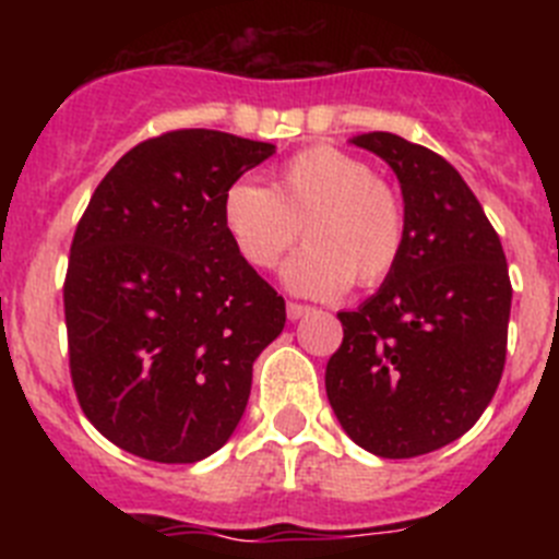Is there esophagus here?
<instances>
[{
	"label": "esophagus",
	"mask_w": 559,
	"mask_h": 559,
	"mask_svg": "<svg viewBox=\"0 0 559 559\" xmlns=\"http://www.w3.org/2000/svg\"><path fill=\"white\" fill-rule=\"evenodd\" d=\"M288 319L290 322H296V319H302V316H308L310 313V308L308 305H299V302H288Z\"/></svg>",
	"instance_id": "esophagus-1"
}]
</instances>
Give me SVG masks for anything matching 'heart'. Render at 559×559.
<instances>
[{"instance_id": "b5f03b06", "label": "heart", "mask_w": 559, "mask_h": 559, "mask_svg": "<svg viewBox=\"0 0 559 559\" xmlns=\"http://www.w3.org/2000/svg\"><path fill=\"white\" fill-rule=\"evenodd\" d=\"M221 221L246 265L269 271L296 243L305 249L283 269V283L310 299H335L349 285L374 288L400 263L406 212L397 192L364 159L316 145L276 167L271 187L235 181Z\"/></svg>"}]
</instances>
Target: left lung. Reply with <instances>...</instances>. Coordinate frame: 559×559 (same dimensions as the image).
<instances>
[{"label":"left lung","mask_w":559,"mask_h":559,"mask_svg":"<svg viewBox=\"0 0 559 559\" xmlns=\"http://www.w3.org/2000/svg\"><path fill=\"white\" fill-rule=\"evenodd\" d=\"M394 170L406 243L380 290L341 310L328 400L383 459L439 451L476 426L507 360L512 285L501 240L451 162L397 133L353 136Z\"/></svg>","instance_id":"1"}]
</instances>
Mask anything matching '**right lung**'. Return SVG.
<instances>
[{"mask_svg":"<svg viewBox=\"0 0 559 559\" xmlns=\"http://www.w3.org/2000/svg\"><path fill=\"white\" fill-rule=\"evenodd\" d=\"M274 153L185 128L140 142L97 185L69 249V372L88 423L147 462L226 445L285 299L240 260L224 192Z\"/></svg>","mask_w":559,"mask_h":559,"instance_id":"right-lung-1","label":"right lung"}]
</instances>
